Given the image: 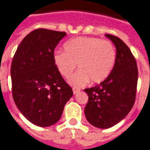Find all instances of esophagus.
<instances>
[{"instance_id": "1", "label": "esophagus", "mask_w": 150, "mask_h": 150, "mask_svg": "<svg viewBox=\"0 0 150 150\" xmlns=\"http://www.w3.org/2000/svg\"><path fill=\"white\" fill-rule=\"evenodd\" d=\"M79 91H80V89H79V88H77V87H73V92L74 94H77Z\"/></svg>"}]
</instances>
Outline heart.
I'll use <instances>...</instances> for the list:
<instances>
[{
	"mask_svg": "<svg viewBox=\"0 0 150 150\" xmlns=\"http://www.w3.org/2000/svg\"><path fill=\"white\" fill-rule=\"evenodd\" d=\"M64 52L54 54V64L63 77H69L77 67L79 71L70 78L74 86H83L90 80L99 83L111 73L115 61L114 45L108 40L93 37H79L64 45Z\"/></svg>",
	"mask_w": 150,
	"mask_h": 150,
	"instance_id": "obj_1",
	"label": "heart"
}]
</instances>
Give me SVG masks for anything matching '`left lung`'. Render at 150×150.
Segmentation results:
<instances>
[{
    "label": "left lung",
    "instance_id": "obj_1",
    "mask_svg": "<svg viewBox=\"0 0 150 150\" xmlns=\"http://www.w3.org/2000/svg\"><path fill=\"white\" fill-rule=\"evenodd\" d=\"M116 48L113 69L94 87L85 89L89 100L85 107L88 122L98 128H109L129 113L136 99L138 69L131 51L120 38L106 34Z\"/></svg>",
    "mask_w": 150,
    "mask_h": 150
}]
</instances>
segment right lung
<instances>
[{
  "label": "right lung",
  "mask_w": 150,
  "mask_h": 150,
  "mask_svg": "<svg viewBox=\"0 0 150 150\" xmlns=\"http://www.w3.org/2000/svg\"><path fill=\"white\" fill-rule=\"evenodd\" d=\"M65 35L52 30H35L22 39L13 58L14 103L30 122L39 127L58 122L73 94L53 60L54 50Z\"/></svg>",
  "instance_id": "right-lung-1"
}]
</instances>
